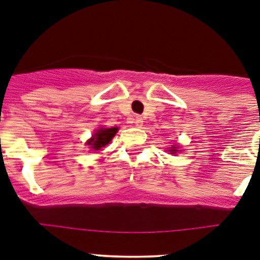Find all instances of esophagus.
Returning a JSON list of instances; mask_svg holds the SVG:
<instances>
[{"label":"esophagus","instance_id":"1","mask_svg":"<svg viewBox=\"0 0 260 260\" xmlns=\"http://www.w3.org/2000/svg\"><path fill=\"white\" fill-rule=\"evenodd\" d=\"M134 123H135V126H137V127H142V126H143V118H142L141 116L135 117Z\"/></svg>","mask_w":260,"mask_h":260}]
</instances>
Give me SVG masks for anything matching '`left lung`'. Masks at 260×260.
<instances>
[{
	"label": "left lung",
	"mask_w": 260,
	"mask_h": 260,
	"mask_svg": "<svg viewBox=\"0 0 260 260\" xmlns=\"http://www.w3.org/2000/svg\"><path fill=\"white\" fill-rule=\"evenodd\" d=\"M168 151H169V152H171V153H174V155H176V153L178 152V151H180V150H178V147H171V148H169V150H168Z\"/></svg>",
	"instance_id": "8db88e82"
}]
</instances>
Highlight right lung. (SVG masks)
I'll return each instance as SVG.
<instances>
[{"label":"right lung","mask_w":260,"mask_h":260,"mask_svg":"<svg viewBox=\"0 0 260 260\" xmlns=\"http://www.w3.org/2000/svg\"><path fill=\"white\" fill-rule=\"evenodd\" d=\"M118 132V127H109V128H99L96 130L95 134L92 135L91 139L87 141V146H89V148H92L93 151H99L102 150L103 147L107 146L113 137L116 135V133Z\"/></svg>","instance_id":"1"}]
</instances>
